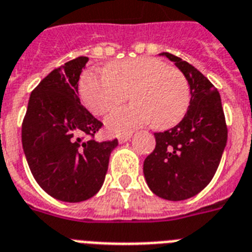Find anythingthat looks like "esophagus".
<instances>
[{"mask_svg":"<svg viewBox=\"0 0 252 252\" xmlns=\"http://www.w3.org/2000/svg\"><path fill=\"white\" fill-rule=\"evenodd\" d=\"M130 138H131V134H127V135H122V136H120V138H118V142L122 144V143L128 142V140H130Z\"/></svg>","mask_w":252,"mask_h":252,"instance_id":"esophagus-1","label":"esophagus"}]
</instances>
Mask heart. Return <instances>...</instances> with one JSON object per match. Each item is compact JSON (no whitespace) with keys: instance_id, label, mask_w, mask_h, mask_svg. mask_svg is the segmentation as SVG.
I'll list each match as a JSON object with an SVG mask.
<instances>
[{"instance_id":"heart-1","label":"heart","mask_w":252,"mask_h":252,"mask_svg":"<svg viewBox=\"0 0 252 252\" xmlns=\"http://www.w3.org/2000/svg\"><path fill=\"white\" fill-rule=\"evenodd\" d=\"M130 94L131 105L106 117L105 126L114 135L154 124L158 130L173 127L190 105V86L180 70L152 57L112 62L104 71H88L80 80V96L96 116L108 113Z\"/></svg>"}]
</instances>
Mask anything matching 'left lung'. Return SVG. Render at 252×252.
Returning a JSON list of instances; mask_svg holds the SVG:
<instances>
[{
  "mask_svg": "<svg viewBox=\"0 0 252 252\" xmlns=\"http://www.w3.org/2000/svg\"><path fill=\"white\" fill-rule=\"evenodd\" d=\"M166 57L186 76L190 105L180 124L155 132L156 147L147 156L143 173L150 190L166 200L199 194L215 176L228 140L220 94L198 69L170 53Z\"/></svg>",
  "mask_w": 252,
  "mask_h": 252,
  "instance_id": "left-lung-1",
  "label": "left lung"
}]
</instances>
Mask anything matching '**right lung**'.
I'll use <instances>...</instances> for the list:
<instances>
[{
	"label": "right lung",
	"mask_w": 252,
	"mask_h": 252,
	"mask_svg": "<svg viewBox=\"0 0 252 252\" xmlns=\"http://www.w3.org/2000/svg\"><path fill=\"white\" fill-rule=\"evenodd\" d=\"M88 57L66 62L32 91L22 125L26 160L39 186L61 202L78 203L101 189L118 140H83L102 124L82 104L78 82Z\"/></svg>",
	"instance_id": "right-lung-1"
}]
</instances>
